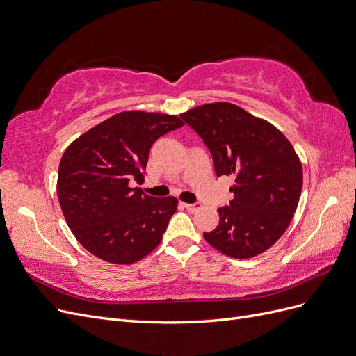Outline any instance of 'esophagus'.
Here are the masks:
<instances>
[{
    "label": "esophagus",
    "mask_w": 356,
    "mask_h": 356,
    "mask_svg": "<svg viewBox=\"0 0 356 356\" xmlns=\"http://www.w3.org/2000/svg\"><path fill=\"white\" fill-rule=\"evenodd\" d=\"M183 207H185L188 211H191V213H196L201 208V204H186V202H183Z\"/></svg>",
    "instance_id": "1"
}]
</instances>
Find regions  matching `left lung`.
Here are the masks:
<instances>
[{
	"label": "left lung",
	"mask_w": 356,
	"mask_h": 356,
	"mask_svg": "<svg viewBox=\"0 0 356 356\" xmlns=\"http://www.w3.org/2000/svg\"><path fill=\"white\" fill-rule=\"evenodd\" d=\"M213 155L217 176H233L234 198L218 208L220 222L204 233L236 259L266 252L291 225L302 191V164L292 143L270 122L239 105L211 102L181 114Z\"/></svg>",
	"instance_id": "obj_1"
}]
</instances>
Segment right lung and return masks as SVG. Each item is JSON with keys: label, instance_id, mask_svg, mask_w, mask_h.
Here are the masks:
<instances>
[{"label": "right lung", "instance_id": "obj_1", "mask_svg": "<svg viewBox=\"0 0 356 356\" xmlns=\"http://www.w3.org/2000/svg\"><path fill=\"white\" fill-rule=\"evenodd\" d=\"M183 124L176 114L122 111L64 151L57 179L60 207L74 238L92 255L134 264L160 245L179 201L149 196L130 188V181L145 180L152 143Z\"/></svg>", "mask_w": 356, "mask_h": 356}]
</instances>
